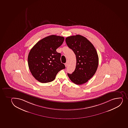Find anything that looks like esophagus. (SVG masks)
<instances>
[{
    "instance_id": "esophagus-1",
    "label": "esophagus",
    "mask_w": 128,
    "mask_h": 128,
    "mask_svg": "<svg viewBox=\"0 0 128 128\" xmlns=\"http://www.w3.org/2000/svg\"><path fill=\"white\" fill-rule=\"evenodd\" d=\"M65 66H66V67H67V66H68L67 63H65Z\"/></svg>"
}]
</instances>
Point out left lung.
<instances>
[{"label":"left lung","mask_w":128,"mask_h":128,"mask_svg":"<svg viewBox=\"0 0 128 128\" xmlns=\"http://www.w3.org/2000/svg\"><path fill=\"white\" fill-rule=\"evenodd\" d=\"M66 42L76 59L75 70L68 76L74 84H82L94 75L98 69L99 58L96 50L87 38L80 35L67 37Z\"/></svg>","instance_id":"obj_1"}]
</instances>
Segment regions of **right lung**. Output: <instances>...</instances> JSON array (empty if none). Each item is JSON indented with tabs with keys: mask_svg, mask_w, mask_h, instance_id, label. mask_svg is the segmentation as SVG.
I'll list each match as a JSON object with an SVG mask.
<instances>
[{
	"mask_svg": "<svg viewBox=\"0 0 128 128\" xmlns=\"http://www.w3.org/2000/svg\"><path fill=\"white\" fill-rule=\"evenodd\" d=\"M64 38L51 35L38 41L29 52L28 65L32 75L42 83L52 82L59 71L66 68L61 63V54L56 51Z\"/></svg>",
	"mask_w": 128,
	"mask_h": 128,
	"instance_id": "obj_1",
	"label": "right lung"
}]
</instances>
